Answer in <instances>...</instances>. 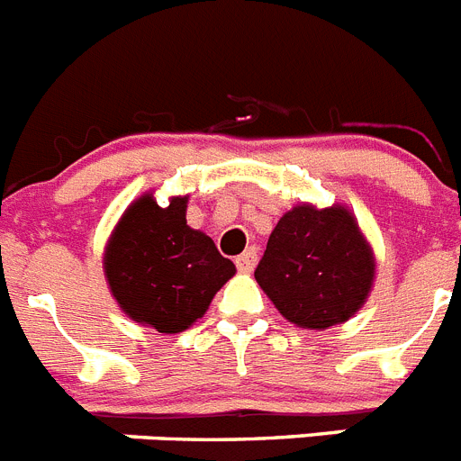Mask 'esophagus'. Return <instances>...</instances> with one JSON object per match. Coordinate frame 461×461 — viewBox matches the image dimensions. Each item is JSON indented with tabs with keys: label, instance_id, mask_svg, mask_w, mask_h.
Listing matches in <instances>:
<instances>
[{
	"label": "esophagus",
	"instance_id": "obj_1",
	"mask_svg": "<svg viewBox=\"0 0 461 461\" xmlns=\"http://www.w3.org/2000/svg\"><path fill=\"white\" fill-rule=\"evenodd\" d=\"M255 264H258V250H255V248H248L246 253L236 258V269L243 271V274L253 271Z\"/></svg>",
	"mask_w": 461,
	"mask_h": 461
}]
</instances>
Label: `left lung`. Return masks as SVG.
<instances>
[{"mask_svg":"<svg viewBox=\"0 0 461 461\" xmlns=\"http://www.w3.org/2000/svg\"><path fill=\"white\" fill-rule=\"evenodd\" d=\"M374 269V253L346 208L302 203L271 231L255 280L283 318L327 330L362 308Z\"/></svg>","mask_w":461,"mask_h":461,"instance_id":"8db88e82","label":"left lung"}]
</instances>
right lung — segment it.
Wrapping results in <instances>:
<instances>
[{"label": "right lung", "instance_id": "add662e5", "mask_svg": "<svg viewBox=\"0 0 461 461\" xmlns=\"http://www.w3.org/2000/svg\"><path fill=\"white\" fill-rule=\"evenodd\" d=\"M185 203L187 197H176L162 208L153 194L134 202L104 255L120 308L162 334H178L197 322L236 271L211 236L187 227Z\"/></svg>", "mask_w": 461, "mask_h": 461}]
</instances>
